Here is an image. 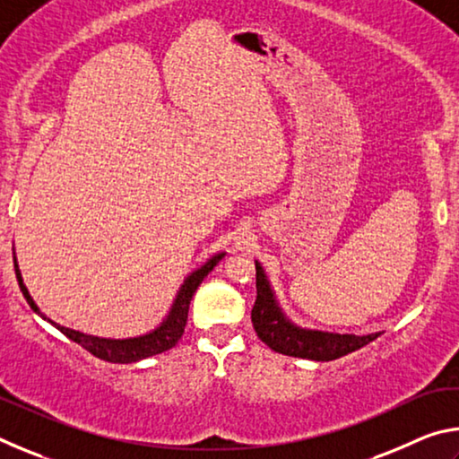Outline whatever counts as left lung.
I'll return each mask as SVG.
<instances>
[{
  "label": "left lung",
  "mask_w": 459,
  "mask_h": 459,
  "mask_svg": "<svg viewBox=\"0 0 459 459\" xmlns=\"http://www.w3.org/2000/svg\"><path fill=\"white\" fill-rule=\"evenodd\" d=\"M255 269H257V299H255L251 320L257 336L265 342L271 351L285 356H295V359L328 362L359 351V348L367 346L368 342L383 333H336L301 328L283 312L265 269L259 261H255Z\"/></svg>",
  "instance_id": "1"
}]
</instances>
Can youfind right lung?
Here are the masks:
<instances>
[{"label": "right lung", "mask_w": 459, "mask_h": 459, "mask_svg": "<svg viewBox=\"0 0 459 459\" xmlns=\"http://www.w3.org/2000/svg\"><path fill=\"white\" fill-rule=\"evenodd\" d=\"M224 255H227L224 251L214 253L211 259H206L204 265H200L198 269L190 271V273L186 275L184 283L178 287L176 298L172 301V306H169L164 320L155 325L153 330L139 333V336H129V338L92 336V333H84L79 330L66 328V325L50 320L48 316L40 312V307L36 306L34 298L30 295L28 287L24 285V277H22L18 257H15V248H13V269H15V277H18L20 290H22V293H24L26 301L30 304V307H32L34 312L42 317V320L52 324L54 328L60 330L66 338H71L73 342H76V344H81L84 351H89L92 356H97V359L107 360V362H115V364H129V362L150 359V356L161 354L176 346V342L180 340L184 333L186 320H188V307H190V299H192L194 291L198 290V285L204 281V277L211 273V271L216 267V263H219Z\"/></svg>", "instance_id": "right-lung-1"}]
</instances>
